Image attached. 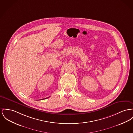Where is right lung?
<instances>
[{
	"label": "right lung",
	"instance_id": "right-lung-1",
	"mask_svg": "<svg viewBox=\"0 0 133 133\" xmlns=\"http://www.w3.org/2000/svg\"><path fill=\"white\" fill-rule=\"evenodd\" d=\"M46 98H45V99H46Z\"/></svg>",
	"mask_w": 133,
	"mask_h": 133
}]
</instances>
